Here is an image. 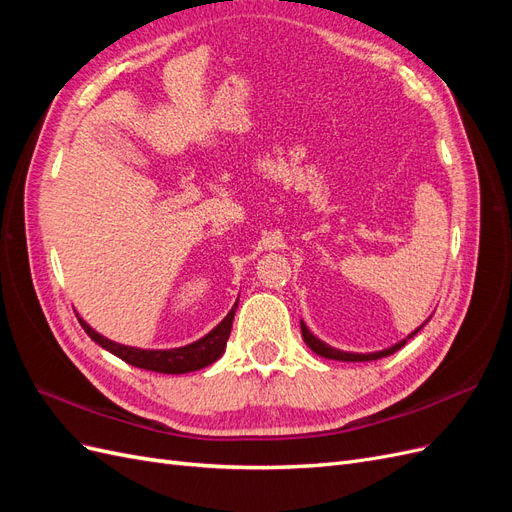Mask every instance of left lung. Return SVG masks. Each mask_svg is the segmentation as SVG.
Returning a JSON list of instances; mask_svg holds the SVG:
<instances>
[{
	"mask_svg": "<svg viewBox=\"0 0 512 512\" xmlns=\"http://www.w3.org/2000/svg\"><path fill=\"white\" fill-rule=\"evenodd\" d=\"M425 327V324H421V327H418L412 335H408L404 342H399V344H395V346H391V348H386V350H380V352H369V354H354V352H344V350H337V348H331V346H327L324 342H320L318 337H314L312 333H309V329L305 327V324L301 322V335H303V342L312 348L316 354H320V356H324V359H333V361H350V363H359V361H378V359H382V356H389V354H393V352H397L399 348H404L406 346V342L408 339H412L418 331H421Z\"/></svg>",
	"mask_w": 512,
	"mask_h": 512,
	"instance_id": "8db88e82",
	"label": "left lung"
}]
</instances>
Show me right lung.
Returning <instances> with one entry per match:
<instances>
[{
  "mask_svg": "<svg viewBox=\"0 0 512 512\" xmlns=\"http://www.w3.org/2000/svg\"><path fill=\"white\" fill-rule=\"evenodd\" d=\"M235 312H237V303L230 309L228 316L209 335L198 339V342H194L190 346L173 348V350H141V348H132V346H121V344L111 342V339L102 337L100 333H96L83 318H79V322L85 329V333L94 339L96 344H100L104 350L119 356L121 361H126L134 367L147 369V371H158V374H188V371H196V369H203V367L211 365L213 361H218L224 354L226 342L230 337V329H232V320H235Z\"/></svg>",
  "mask_w": 512,
  "mask_h": 512,
  "instance_id": "obj_1",
  "label": "right lung"
}]
</instances>
